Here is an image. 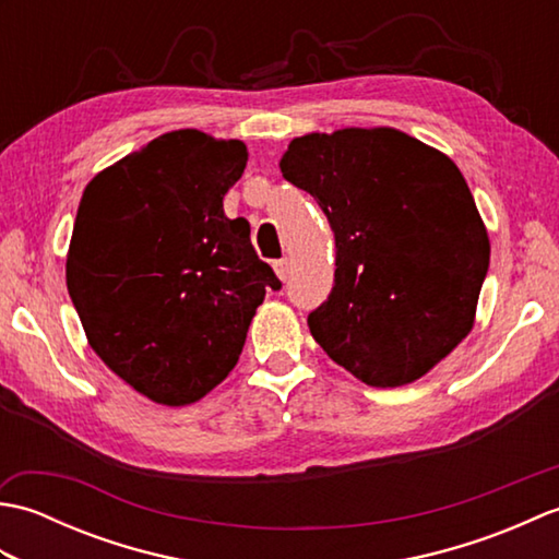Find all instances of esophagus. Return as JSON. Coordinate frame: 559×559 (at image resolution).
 Wrapping results in <instances>:
<instances>
[{
	"label": "esophagus",
	"mask_w": 559,
	"mask_h": 559,
	"mask_svg": "<svg viewBox=\"0 0 559 559\" xmlns=\"http://www.w3.org/2000/svg\"><path fill=\"white\" fill-rule=\"evenodd\" d=\"M273 269H276V276L281 281H288V276H290V259L288 257L276 259V261H273Z\"/></svg>",
	"instance_id": "esophagus-1"
}]
</instances>
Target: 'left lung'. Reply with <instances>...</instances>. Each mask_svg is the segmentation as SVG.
Wrapping results in <instances>:
<instances>
[{
    "mask_svg": "<svg viewBox=\"0 0 559 559\" xmlns=\"http://www.w3.org/2000/svg\"><path fill=\"white\" fill-rule=\"evenodd\" d=\"M281 173L334 230V288L307 317L331 360L401 386L468 336L490 240L444 153L396 129H341L293 139Z\"/></svg>",
    "mask_w": 559,
    "mask_h": 559,
    "instance_id": "obj_1",
    "label": "left lung"
}]
</instances>
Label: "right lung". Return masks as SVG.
Masks as SVG:
<instances>
[{"label":"right lung","mask_w":559,"mask_h":559,"mask_svg":"<svg viewBox=\"0 0 559 559\" xmlns=\"http://www.w3.org/2000/svg\"><path fill=\"white\" fill-rule=\"evenodd\" d=\"M242 141L163 134L91 180L67 257V288L91 348L139 394L199 401L240 358L273 269L228 218Z\"/></svg>","instance_id":"obj_1"}]
</instances>
